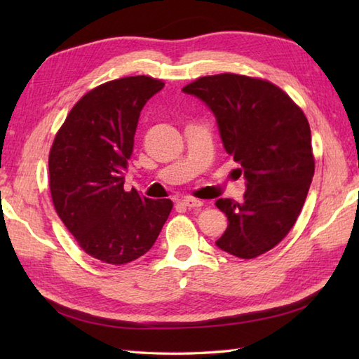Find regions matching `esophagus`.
Listing matches in <instances>:
<instances>
[{
    "label": "esophagus",
    "mask_w": 359,
    "mask_h": 359,
    "mask_svg": "<svg viewBox=\"0 0 359 359\" xmlns=\"http://www.w3.org/2000/svg\"><path fill=\"white\" fill-rule=\"evenodd\" d=\"M182 205H185L188 208H201L203 205V201L194 199V197H185V199H182Z\"/></svg>",
    "instance_id": "34e87169"
}]
</instances>
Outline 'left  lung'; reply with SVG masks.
Masks as SVG:
<instances>
[{
	"mask_svg": "<svg viewBox=\"0 0 359 359\" xmlns=\"http://www.w3.org/2000/svg\"><path fill=\"white\" fill-rule=\"evenodd\" d=\"M215 114L220 139L245 177L242 202L217 199L228 226L216 245L228 255L253 259L276 247L292 230L315 174L307 117L273 83L219 74L189 83Z\"/></svg>",
	"mask_w": 359,
	"mask_h": 359,
	"instance_id": "8db88e82",
	"label": "left lung"
}]
</instances>
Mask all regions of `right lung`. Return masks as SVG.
Wrapping results in <instances>:
<instances>
[{
    "mask_svg": "<svg viewBox=\"0 0 359 359\" xmlns=\"http://www.w3.org/2000/svg\"><path fill=\"white\" fill-rule=\"evenodd\" d=\"M163 86L144 75L103 83L74 106L50 148L53 207L81 250L102 262L148 253L172 210L170 199L123 188L140 111Z\"/></svg>",
    "mask_w": 359,
    "mask_h": 359,
    "instance_id": "1",
    "label": "right lung"
}]
</instances>
